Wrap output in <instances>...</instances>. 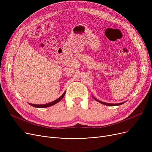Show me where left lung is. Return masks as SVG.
Masks as SVG:
<instances>
[{
  "instance_id": "left-lung-1",
  "label": "left lung",
  "mask_w": 152,
  "mask_h": 152,
  "mask_svg": "<svg viewBox=\"0 0 152 152\" xmlns=\"http://www.w3.org/2000/svg\"><path fill=\"white\" fill-rule=\"evenodd\" d=\"M94 99L95 100H97V102H100V103H102V104L103 105H108V106H116V105H120L121 104H123V103H124V102H122V103H115V104H113V103H105V102H101L97 99H96L95 98H94Z\"/></svg>"
}]
</instances>
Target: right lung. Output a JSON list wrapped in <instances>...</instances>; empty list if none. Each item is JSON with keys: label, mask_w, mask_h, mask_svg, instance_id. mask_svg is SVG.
Here are the masks:
<instances>
[{"label": "right lung", "mask_w": 152, "mask_h": 152, "mask_svg": "<svg viewBox=\"0 0 152 152\" xmlns=\"http://www.w3.org/2000/svg\"><path fill=\"white\" fill-rule=\"evenodd\" d=\"M65 92H64L63 94V95H61V97H60L58 99H57V100H55L50 103H46V104H43V105H36V104H33V103H29V105H31V106L33 107H36V108H47V107H49L50 106H52L55 104H56V103H58V102H60L63 98V97L65 96Z\"/></svg>", "instance_id": "1"}]
</instances>
